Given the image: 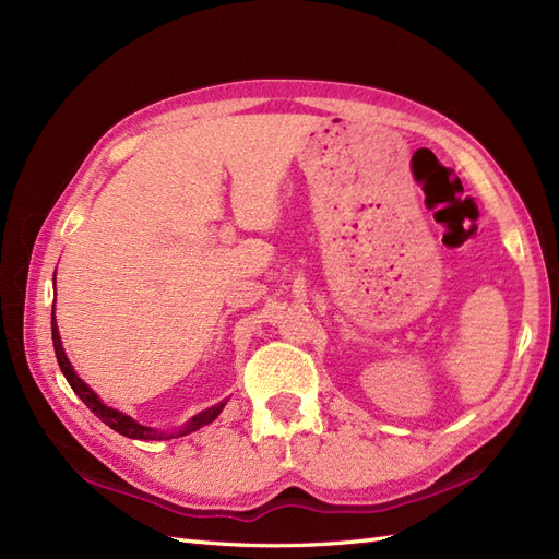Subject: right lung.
Returning a JSON list of instances; mask_svg holds the SVG:
<instances>
[{
    "label": "right lung",
    "instance_id": "1",
    "mask_svg": "<svg viewBox=\"0 0 559 559\" xmlns=\"http://www.w3.org/2000/svg\"><path fill=\"white\" fill-rule=\"evenodd\" d=\"M52 345H55V355H57V364L61 368V373H64L67 382L71 384V389L75 391V394L80 396V401L85 403L103 424L110 426L112 430H117L119 436H123V438H131V440H173V438L189 436V432H193V430H198V428H202L206 424H212L221 415V409L227 403V399H225V401H221V403H216L212 407L198 412L195 417H191L189 421H186L183 426H179L177 430H158V428L142 426L133 417L123 415V412H119V409L103 403L98 399L96 391H92V386L85 380L78 378L75 368L71 366V361H69V357L64 353V345H61V338H59V329H57V322H55V304H52Z\"/></svg>",
    "mask_w": 559,
    "mask_h": 559
}]
</instances>
